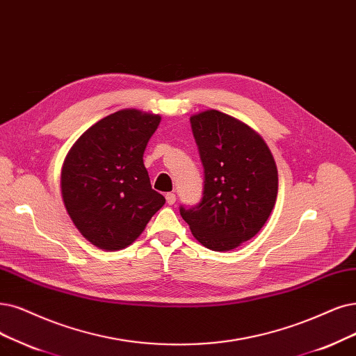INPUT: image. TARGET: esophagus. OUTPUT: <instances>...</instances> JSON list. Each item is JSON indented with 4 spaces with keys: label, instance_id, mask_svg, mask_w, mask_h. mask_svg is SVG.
I'll list each match as a JSON object with an SVG mask.
<instances>
[{
    "label": "esophagus",
    "instance_id": "34e87169",
    "mask_svg": "<svg viewBox=\"0 0 356 356\" xmlns=\"http://www.w3.org/2000/svg\"><path fill=\"white\" fill-rule=\"evenodd\" d=\"M165 201H167L168 205H173V204L176 202V195L171 193V192L167 193V195H165Z\"/></svg>",
    "mask_w": 356,
    "mask_h": 356
}]
</instances>
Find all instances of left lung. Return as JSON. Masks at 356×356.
Listing matches in <instances>:
<instances>
[{"mask_svg": "<svg viewBox=\"0 0 356 356\" xmlns=\"http://www.w3.org/2000/svg\"><path fill=\"white\" fill-rule=\"evenodd\" d=\"M204 167L202 200L180 205L192 234L213 251H230L261 230L277 198L274 158L259 135L236 118L208 110L191 117Z\"/></svg>", "mask_w": 356, "mask_h": 356, "instance_id": "8db88e82", "label": "left lung"}]
</instances>
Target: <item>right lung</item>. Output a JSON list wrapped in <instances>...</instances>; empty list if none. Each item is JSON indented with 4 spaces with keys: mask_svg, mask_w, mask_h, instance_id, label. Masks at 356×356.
Segmentation results:
<instances>
[{
    "mask_svg": "<svg viewBox=\"0 0 356 356\" xmlns=\"http://www.w3.org/2000/svg\"><path fill=\"white\" fill-rule=\"evenodd\" d=\"M160 122V115L120 110L89 127L65 156V209L79 232L101 249L134 243L165 204L143 165L145 148Z\"/></svg>",
    "mask_w": 356,
    "mask_h": 356,
    "instance_id": "1",
    "label": "right lung"
}]
</instances>
